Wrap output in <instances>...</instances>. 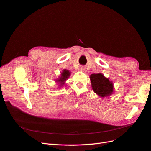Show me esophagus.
<instances>
[{"instance_id": "obj_1", "label": "esophagus", "mask_w": 151, "mask_h": 151, "mask_svg": "<svg viewBox=\"0 0 151 151\" xmlns=\"http://www.w3.org/2000/svg\"><path fill=\"white\" fill-rule=\"evenodd\" d=\"M81 70L82 71H85L86 70V68L84 67H81Z\"/></svg>"}]
</instances>
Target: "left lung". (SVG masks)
I'll use <instances>...</instances> for the list:
<instances>
[{
  "mask_svg": "<svg viewBox=\"0 0 151 151\" xmlns=\"http://www.w3.org/2000/svg\"><path fill=\"white\" fill-rule=\"evenodd\" d=\"M90 80L93 91L98 95L101 97H105L112 93V83L109 79L105 77L101 73L91 74L90 76Z\"/></svg>",
  "mask_w": 151,
  "mask_h": 151,
  "instance_id": "8db88e82",
  "label": "left lung"
}]
</instances>
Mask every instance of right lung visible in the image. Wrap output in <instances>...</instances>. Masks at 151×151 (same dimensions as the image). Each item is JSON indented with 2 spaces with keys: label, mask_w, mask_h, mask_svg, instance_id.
Wrapping results in <instances>:
<instances>
[{
  "label": "right lung",
  "mask_w": 151,
  "mask_h": 151,
  "mask_svg": "<svg viewBox=\"0 0 151 151\" xmlns=\"http://www.w3.org/2000/svg\"><path fill=\"white\" fill-rule=\"evenodd\" d=\"M62 74V76H61V77H60V79L56 80L57 81L56 82H58V83L61 85V86H62L63 84H64L65 81L68 79V77L70 76V72L68 70H66V69H65V70L62 71V74Z\"/></svg>",
  "instance_id": "obj_1"
}]
</instances>
